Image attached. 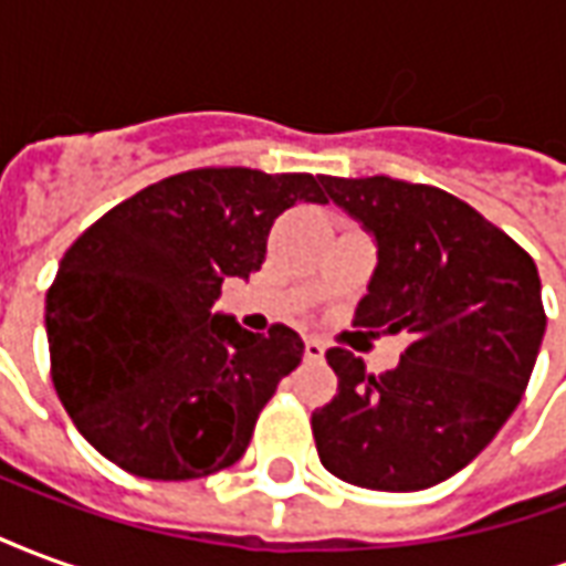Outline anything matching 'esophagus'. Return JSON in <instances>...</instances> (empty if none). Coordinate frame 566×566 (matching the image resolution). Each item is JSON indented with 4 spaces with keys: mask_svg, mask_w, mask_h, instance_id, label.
<instances>
[{
    "mask_svg": "<svg viewBox=\"0 0 566 566\" xmlns=\"http://www.w3.org/2000/svg\"><path fill=\"white\" fill-rule=\"evenodd\" d=\"M303 355H306V360H321V357H324V345H321L318 339H306Z\"/></svg>",
    "mask_w": 566,
    "mask_h": 566,
    "instance_id": "esophagus-1",
    "label": "esophagus"
}]
</instances>
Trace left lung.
I'll use <instances>...</instances> for the list:
<instances>
[{"label": "left lung", "mask_w": 566, "mask_h": 566, "mask_svg": "<svg viewBox=\"0 0 566 566\" xmlns=\"http://www.w3.org/2000/svg\"><path fill=\"white\" fill-rule=\"evenodd\" d=\"M321 185L379 245L355 324L406 333L409 348L381 376L327 352L339 388L312 412L318 458L352 485L421 491L473 461L522 400L546 333L536 263L439 187L388 175Z\"/></svg>", "instance_id": "obj_1"}]
</instances>
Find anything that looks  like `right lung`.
I'll return each instance as SVG.
<instances>
[{
    "mask_svg": "<svg viewBox=\"0 0 566 566\" xmlns=\"http://www.w3.org/2000/svg\"><path fill=\"white\" fill-rule=\"evenodd\" d=\"M308 172L206 166L163 178L72 242L48 287L51 379L81 437L142 479H202L245 454L263 406L303 360L284 324L211 315L266 258L275 218L327 202Z\"/></svg>",
    "mask_w": 566,
    "mask_h": 566,
    "instance_id": "add662e5",
    "label": "right lung"
}]
</instances>
